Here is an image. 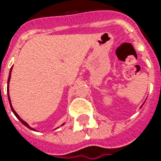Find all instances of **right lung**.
<instances>
[{
    "label": "right lung",
    "instance_id": "obj_1",
    "mask_svg": "<svg viewBox=\"0 0 161 161\" xmlns=\"http://www.w3.org/2000/svg\"><path fill=\"white\" fill-rule=\"evenodd\" d=\"M11 71H12V68H11V70H10V73H9L8 80V100H9V103H10V107H11V109H12V111L14 112V114L15 115V116H16V117H17V118L19 119V121H20V122H21V123H22L23 125H25L26 127H27V128H30V127H29V125L27 124V123H26V121H23L22 119L20 118V117H19V115H17V113H16V112L14 111V108H13V107H12V104H11V101H10V97H9V89H8V84H9V81H10V77H11ZM63 125H64V124H63ZM31 129H32V128H31Z\"/></svg>",
    "mask_w": 161,
    "mask_h": 161
}]
</instances>
